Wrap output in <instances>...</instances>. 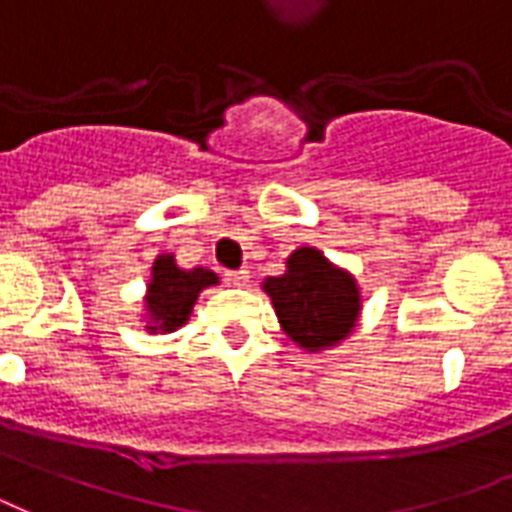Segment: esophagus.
I'll return each instance as SVG.
<instances>
[{
    "label": "esophagus",
    "instance_id": "obj_1",
    "mask_svg": "<svg viewBox=\"0 0 512 512\" xmlns=\"http://www.w3.org/2000/svg\"><path fill=\"white\" fill-rule=\"evenodd\" d=\"M226 280H229V283H234V286H245V283H248V270L226 272Z\"/></svg>",
    "mask_w": 512,
    "mask_h": 512
}]
</instances>
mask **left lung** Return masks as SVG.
I'll return each mask as SVG.
<instances>
[{"label": "left lung", "instance_id": "8db88e82", "mask_svg": "<svg viewBox=\"0 0 512 512\" xmlns=\"http://www.w3.org/2000/svg\"><path fill=\"white\" fill-rule=\"evenodd\" d=\"M283 332L315 353L343 343L359 321L361 297L351 272L334 267L315 248H297L286 272L264 280Z\"/></svg>", "mask_w": 512, "mask_h": 512}]
</instances>
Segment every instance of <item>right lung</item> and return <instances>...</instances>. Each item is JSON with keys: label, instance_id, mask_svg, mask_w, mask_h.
<instances>
[{"label": "right lung", "instance_id": "obj_1", "mask_svg": "<svg viewBox=\"0 0 512 512\" xmlns=\"http://www.w3.org/2000/svg\"><path fill=\"white\" fill-rule=\"evenodd\" d=\"M218 275L205 267L180 270L172 253H161L153 261L151 283L145 294V310H148V332H175L186 324L194 310V302L207 286H215Z\"/></svg>", "mask_w": 512, "mask_h": 512}]
</instances>
